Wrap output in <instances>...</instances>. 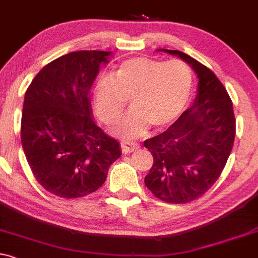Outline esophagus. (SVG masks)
Instances as JSON below:
<instances>
[{"label": "esophagus", "instance_id": "esophagus-1", "mask_svg": "<svg viewBox=\"0 0 258 258\" xmlns=\"http://www.w3.org/2000/svg\"><path fill=\"white\" fill-rule=\"evenodd\" d=\"M120 146H121V151H123L124 154H130V152L139 149V144L134 143V141H129V140L121 141Z\"/></svg>", "mask_w": 258, "mask_h": 258}]
</instances>
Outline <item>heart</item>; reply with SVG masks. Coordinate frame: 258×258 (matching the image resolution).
Listing matches in <instances>:
<instances>
[{"instance_id": "b5f03b06", "label": "heart", "mask_w": 258, "mask_h": 258, "mask_svg": "<svg viewBox=\"0 0 258 258\" xmlns=\"http://www.w3.org/2000/svg\"><path fill=\"white\" fill-rule=\"evenodd\" d=\"M192 90V70L182 60L133 57L119 63L112 75L97 80L93 107L98 118L110 124L130 98L134 108L118 121L114 132L138 137L150 124L156 128L172 124L187 107Z\"/></svg>"}]
</instances>
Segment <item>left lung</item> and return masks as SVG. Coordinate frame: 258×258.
<instances>
[{
    "label": "left lung",
    "mask_w": 258,
    "mask_h": 258,
    "mask_svg": "<svg viewBox=\"0 0 258 258\" xmlns=\"http://www.w3.org/2000/svg\"><path fill=\"white\" fill-rule=\"evenodd\" d=\"M162 50L190 65L199 79L198 91L170 128L144 141L154 157L145 184L163 202L188 203L203 196L225 167L235 139L234 109L210 69L182 51Z\"/></svg>",
    "instance_id": "left-lung-1"
}]
</instances>
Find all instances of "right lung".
I'll return each instance as SVG.
<instances>
[{
    "mask_svg": "<svg viewBox=\"0 0 258 258\" xmlns=\"http://www.w3.org/2000/svg\"><path fill=\"white\" fill-rule=\"evenodd\" d=\"M110 51L69 52L49 62L24 96L21 140L44 189L61 198L91 195L121 155L119 143L93 120L91 86Z\"/></svg>",
    "mask_w": 258,
    "mask_h": 258,
    "instance_id": "obj_1",
    "label": "right lung"
}]
</instances>
